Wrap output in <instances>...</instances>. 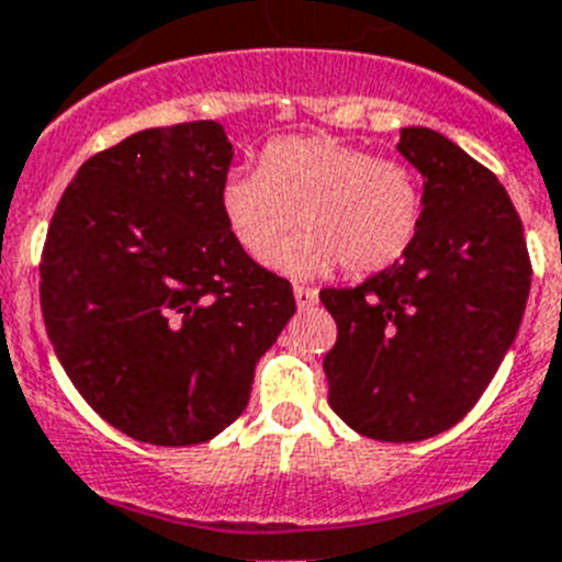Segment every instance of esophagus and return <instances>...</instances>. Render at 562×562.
Segmentation results:
<instances>
[{"label":"esophagus","mask_w":562,"mask_h":562,"mask_svg":"<svg viewBox=\"0 0 562 562\" xmlns=\"http://www.w3.org/2000/svg\"><path fill=\"white\" fill-rule=\"evenodd\" d=\"M295 304H299V310H307L313 307L315 301H318V290L315 286H304V284H295Z\"/></svg>","instance_id":"34e87169"}]
</instances>
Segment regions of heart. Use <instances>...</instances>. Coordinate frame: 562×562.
Instances as JSON below:
<instances>
[{"mask_svg":"<svg viewBox=\"0 0 562 562\" xmlns=\"http://www.w3.org/2000/svg\"><path fill=\"white\" fill-rule=\"evenodd\" d=\"M217 209L252 261L270 255L295 216L302 232L272 254L278 270L324 276L341 263L347 276H373L414 244L425 198L407 164L330 134H295L267 143L258 171H229Z\"/></svg>","mask_w":562,"mask_h":562,"instance_id":"1","label":"heart"}]
</instances>
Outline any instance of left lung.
Listing matches in <instances>:
<instances>
[{"label": "left lung", "mask_w": 562, "mask_h": 562, "mask_svg": "<svg viewBox=\"0 0 562 562\" xmlns=\"http://www.w3.org/2000/svg\"><path fill=\"white\" fill-rule=\"evenodd\" d=\"M425 178L414 244L353 290H322L338 338L327 402L361 437L419 442L480 402L531 286L522 221L497 175L434 128H402Z\"/></svg>", "instance_id": "left-lung-1"}]
</instances>
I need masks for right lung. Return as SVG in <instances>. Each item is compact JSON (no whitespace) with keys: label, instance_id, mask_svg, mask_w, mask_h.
<instances>
[{"label":"right lung","instance_id":"1","mask_svg":"<svg viewBox=\"0 0 562 562\" xmlns=\"http://www.w3.org/2000/svg\"><path fill=\"white\" fill-rule=\"evenodd\" d=\"M224 125L146 128L88 157L40 263L54 353L88 405L148 445H198L244 414L255 364L295 313L286 278L232 240Z\"/></svg>","mask_w":562,"mask_h":562}]
</instances>
